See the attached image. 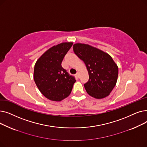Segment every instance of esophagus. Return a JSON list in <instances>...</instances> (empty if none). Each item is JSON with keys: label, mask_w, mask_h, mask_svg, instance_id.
Segmentation results:
<instances>
[{"label": "esophagus", "mask_w": 147, "mask_h": 147, "mask_svg": "<svg viewBox=\"0 0 147 147\" xmlns=\"http://www.w3.org/2000/svg\"><path fill=\"white\" fill-rule=\"evenodd\" d=\"M76 76H78V77L79 76V72H78L76 74Z\"/></svg>", "instance_id": "esophagus-1"}]
</instances>
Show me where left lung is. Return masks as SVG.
<instances>
[{
  "label": "left lung",
  "mask_w": 147,
  "mask_h": 147,
  "mask_svg": "<svg viewBox=\"0 0 147 147\" xmlns=\"http://www.w3.org/2000/svg\"><path fill=\"white\" fill-rule=\"evenodd\" d=\"M73 50L87 67L89 80L84 85L87 93L97 99L108 96L116 85L118 75V67L113 58L106 52L86 44H75Z\"/></svg>",
  "instance_id": "8db88e82"
}]
</instances>
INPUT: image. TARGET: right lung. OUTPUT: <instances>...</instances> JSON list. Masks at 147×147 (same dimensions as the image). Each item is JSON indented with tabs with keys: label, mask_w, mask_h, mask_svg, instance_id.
<instances>
[{
	"label": "right lung",
	"mask_w": 147,
	"mask_h": 147,
	"mask_svg": "<svg viewBox=\"0 0 147 147\" xmlns=\"http://www.w3.org/2000/svg\"><path fill=\"white\" fill-rule=\"evenodd\" d=\"M73 42H62L47 50L37 60L33 78L36 86L46 98L60 102L71 94L76 80L61 64Z\"/></svg>",
	"instance_id": "1"
}]
</instances>
